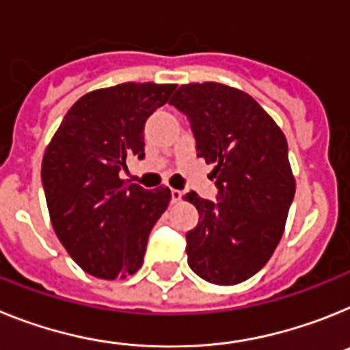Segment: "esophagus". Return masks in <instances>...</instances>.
Returning <instances> with one entry per match:
<instances>
[{"instance_id": "1", "label": "esophagus", "mask_w": 350, "mask_h": 350, "mask_svg": "<svg viewBox=\"0 0 350 350\" xmlns=\"http://www.w3.org/2000/svg\"><path fill=\"white\" fill-rule=\"evenodd\" d=\"M171 196H172V202H179L183 192H181V190H176V188H171Z\"/></svg>"}]
</instances>
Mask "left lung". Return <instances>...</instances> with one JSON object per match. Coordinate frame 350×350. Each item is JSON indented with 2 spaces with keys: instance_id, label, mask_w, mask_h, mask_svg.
Wrapping results in <instances>:
<instances>
[{
  "instance_id": "obj_1",
  "label": "left lung",
  "mask_w": 350,
  "mask_h": 350,
  "mask_svg": "<svg viewBox=\"0 0 350 350\" xmlns=\"http://www.w3.org/2000/svg\"><path fill=\"white\" fill-rule=\"evenodd\" d=\"M169 103L190 120L197 157L215 165L218 187V202L183 197L199 211L187 234L188 266L209 284H241L269 260L285 230L296 192L287 139L238 88L183 84Z\"/></svg>"
}]
</instances>
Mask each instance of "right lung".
<instances>
[{
	"mask_svg": "<svg viewBox=\"0 0 350 350\" xmlns=\"http://www.w3.org/2000/svg\"><path fill=\"white\" fill-rule=\"evenodd\" d=\"M176 84L123 83L86 93L70 107L45 148L42 183L49 217L65 250L103 280L142 266L151 229L171 190H144L120 178L126 160L144 158L146 120Z\"/></svg>",
	"mask_w": 350,
	"mask_h": 350,
	"instance_id": "1",
	"label": "right lung"
}]
</instances>
